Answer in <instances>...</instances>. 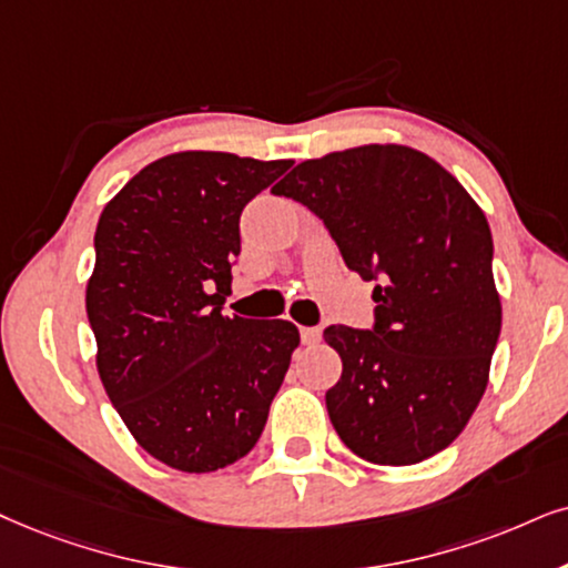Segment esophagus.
<instances>
[{
	"label": "esophagus",
	"mask_w": 568,
	"mask_h": 568,
	"mask_svg": "<svg viewBox=\"0 0 568 568\" xmlns=\"http://www.w3.org/2000/svg\"><path fill=\"white\" fill-rule=\"evenodd\" d=\"M301 341L306 346H314V343L322 341V327H301Z\"/></svg>",
	"instance_id": "obj_1"
}]
</instances>
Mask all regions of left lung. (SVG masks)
<instances>
[{"mask_svg": "<svg viewBox=\"0 0 568 568\" xmlns=\"http://www.w3.org/2000/svg\"><path fill=\"white\" fill-rule=\"evenodd\" d=\"M272 193L317 214L346 267L375 280L372 327L325 329L343 358L325 396L335 433L383 466L448 448L483 398L500 335L483 210L448 170L398 143L306 160Z\"/></svg>", "mask_w": 568, "mask_h": 568, "instance_id": "1", "label": "left lung"}]
</instances>
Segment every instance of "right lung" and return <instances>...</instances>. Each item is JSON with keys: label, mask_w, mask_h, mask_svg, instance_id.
Wrapping results in <instances>:
<instances>
[{"label": "right lung", "mask_w": 568, "mask_h": 568, "mask_svg": "<svg viewBox=\"0 0 568 568\" xmlns=\"http://www.w3.org/2000/svg\"><path fill=\"white\" fill-rule=\"evenodd\" d=\"M291 164L170 154L99 217L85 291L99 377L141 448L172 469L201 475L246 456L291 367L293 322L222 314L243 206Z\"/></svg>", "instance_id": "1"}]
</instances>
